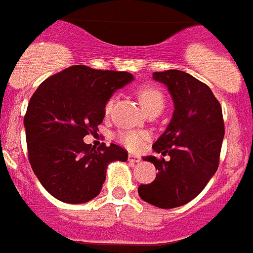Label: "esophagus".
Returning a JSON list of instances; mask_svg holds the SVG:
<instances>
[{
  "instance_id": "34e87169",
  "label": "esophagus",
  "mask_w": 253,
  "mask_h": 253,
  "mask_svg": "<svg viewBox=\"0 0 253 253\" xmlns=\"http://www.w3.org/2000/svg\"><path fill=\"white\" fill-rule=\"evenodd\" d=\"M128 160L130 163H138L139 160H141V158H139V156H135V155H129Z\"/></svg>"
}]
</instances>
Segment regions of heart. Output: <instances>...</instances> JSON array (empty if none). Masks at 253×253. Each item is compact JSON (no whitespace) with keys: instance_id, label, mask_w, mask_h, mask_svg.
Masks as SVG:
<instances>
[{"instance_id":"heart-1","label":"heart","mask_w":253,"mask_h":253,"mask_svg":"<svg viewBox=\"0 0 253 253\" xmlns=\"http://www.w3.org/2000/svg\"><path fill=\"white\" fill-rule=\"evenodd\" d=\"M138 98L142 107L149 114L152 110H163L164 107V94L155 86H145L139 89ZM115 98L111 97L104 104V114L110 115L114 108ZM147 139V133L141 130H122L119 131L118 141L130 151H138Z\"/></svg>"}]
</instances>
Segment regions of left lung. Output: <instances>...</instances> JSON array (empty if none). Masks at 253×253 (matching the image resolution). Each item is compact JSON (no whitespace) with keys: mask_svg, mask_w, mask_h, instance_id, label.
<instances>
[{"mask_svg":"<svg viewBox=\"0 0 253 253\" xmlns=\"http://www.w3.org/2000/svg\"><path fill=\"white\" fill-rule=\"evenodd\" d=\"M152 77L168 86L174 112L166 131L152 149L164 158L146 156L159 170L138 194L152 206L169 210L198 197L216 173L225 134L220 102L208 85L183 71L154 72Z\"/></svg>","mask_w":253,"mask_h":253,"instance_id":"8db88e82","label":"left lung"}]
</instances>
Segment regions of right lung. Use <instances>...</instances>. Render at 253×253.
Here are the masks:
<instances>
[{"instance_id": "right-lung-1", "label": "right lung", "mask_w": 253, "mask_h": 253, "mask_svg": "<svg viewBox=\"0 0 253 253\" xmlns=\"http://www.w3.org/2000/svg\"><path fill=\"white\" fill-rule=\"evenodd\" d=\"M131 80L124 71L77 64L47 77L33 93L24 116L28 160L54 198L89 202L101 193L108 164L126 162L128 151L120 146L95 150L83 138L98 130L108 98Z\"/></svg>"}]
</instances>
